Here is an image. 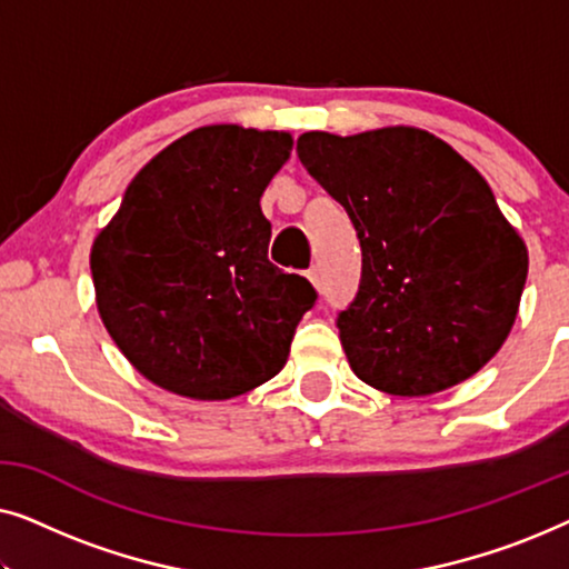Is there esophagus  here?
Here are the masks:
<instances>
[{
    "instance_id": "esophagus-1",
    "label": "esophagus",
    "mask_w": 569,
    "mask_h": 569,
    "mask_svg": "<svg viewBox=\"0 0 569 569\" xmlns=\"http://www.w3.org/2000/svg\"><path fill=\"white\" fill-rule=\"evenodd\" d=\"M308 279H310V284H313L316 287V290H318V287H321V274H318V269L313 267V269H308V274H306Z\"/></svg>"
}]
</instances>
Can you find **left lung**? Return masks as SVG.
<instances>
[{
	"instance_id": "left-lung-1",
	"label": "left lung",
	"mask_w": 569,
	"mask_h": 569,
	"mask_svg": "<svg viewBox=\"0 0 569 569\" xmlns=\"http://www.w3.org/2000/svg\"><path fill=\"white\" fill-rule=\"evenodd\" d=\"M298 158L360 238V290L337 318L355 376L430 396L485 368L516 323L528 251L479 170L415 127L306 131Z\"/></svg>"
}]
</instances>
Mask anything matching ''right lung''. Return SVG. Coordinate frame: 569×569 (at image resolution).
<instances>
[{
  "label": "right lung",
  "mask_w": 569,
  "mask_h": 569,
  "mask_svg": "<svg viewBox=\"0 0 569 569\" xmlns=\"http://www.w3.org/2000/svg\"><path fill=\"white\" fill-rule=\"evenodd\" d=\"M287 131L214 123L147 162L90 251L98 313L154 386L199 401L253 391L284 368L316 290L267 259L261 193Z\"/></svg>",
  "instance_id": "obj_1"
}]
</instances>
